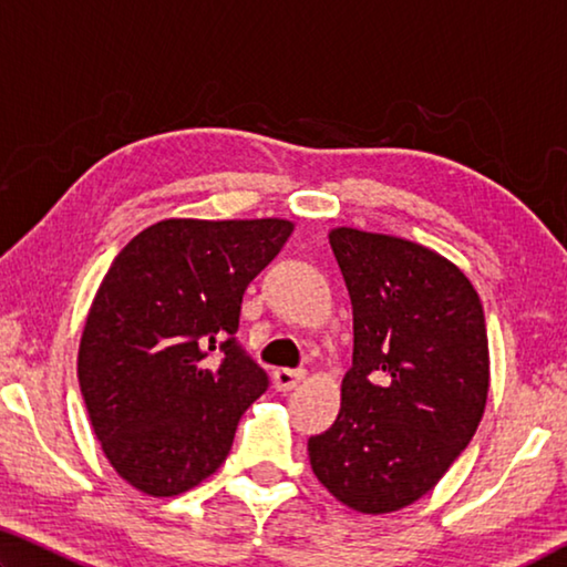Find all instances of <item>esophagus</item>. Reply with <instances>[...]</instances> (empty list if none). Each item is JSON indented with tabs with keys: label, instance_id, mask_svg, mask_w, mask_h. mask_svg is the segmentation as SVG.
I'll return each mask as SVG.
<instances>
[{
	"label": "esophagus",
	"instance_id": "obj_1",
	"mask_svg": "<svg viewBox=\"0 0 567 567\" xmlns=\"http://www.w3.org/2000/svg\"><path fill=\"white\" fill-rule=\"evenodd\" d=\"M302 380H305V370H287V368H282V370H277L275 375H272L275 388L280 390V392H287V390L297 388Z\"/></svg>",
	"mask_w": 567,
	"mask_h": 567
}]
</instances>
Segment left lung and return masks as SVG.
<instances>
[{
  "label": "left lung",
  "instance_id": "obj_1",
  "mask_svg": "<svg viewBox=\"0 0 567 567\" xmlns=\"http://www.w3.org/2000/svg\"><path fill=\"white\" fill-rule=\"evenodd\" d=\"M352 302L340 415L307 440L312 473L358 513L433 491L473 440L491 388L483 305L460 267L410 239L330 229Z\"/></svg>",
  "mask_w": 567,
  "mask_h": 567
}]
</instances>
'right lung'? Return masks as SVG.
<instances>
[{"instance_id": "1", "label": "right lung", "mask_w": 567, "mask_h": 567, "mask_svg": "<svg viewBox=\"0 0 567 567\" xmlns=\"http://www.w3.org/2000/svg\"><path fill=\"white\" fill-rule=\"evenodd\" d=\"M292 229L280 217L162 219L114 257L76 378L104 455L140 493H187L225 463L270 382L235 340L243 295ZM213 349L224 352L217 365Z\"/></svg>"}]
</instances>
